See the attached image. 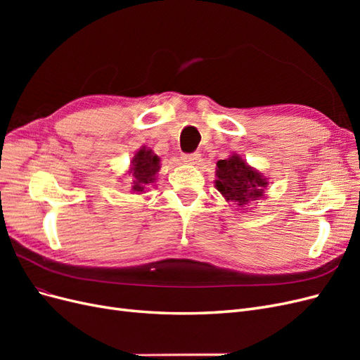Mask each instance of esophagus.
I'll use <instances>...</instances> for the list:
<instances>
[{
	"label": "esophagus",
	"mask_w": 360,
	"mask_h": 360,
	"mask_svg": "<svg viewBox=\"0 0 360 360\" xmlns=\"http://www.w3.org/2000/svg\"><path fill=\"white\" fill-rule=\"evenodd\" d=\"M183 160L189 163V165H198L201 162V155L200 153H191V155H183Z\"/></svg>",
	"instance_id": "1"
}]
</instances>
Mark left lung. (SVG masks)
Returning a JSON list of instances; mask_svg holds the SVG:
<instances>
[{
	"instance_id": "obj_1",
	"label": "left lung",
	"mask_w": 360,
	"mask_h": 360,
	"mask_svg": "<svg viewBox=\"0 0 360 360\" xmlns=\"http://www.w3.org/2000/svg\"><path fill=\"white\" fill-rule=\"evenodd\" d=\"M216 189L226 201H233L238 210H246L249 202L264 198L267 179L237 155L216 163Z\"/></svg>"
}]
</instances>
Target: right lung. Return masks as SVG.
I'll list each match as a JSON object with an SVG mask.
<instances>
[{
    "mask_svg": "<svg viewBox=\"0 0 360 360\" xmlns=\"http://www.w3.org/2000/svg\"><path fill=\"white\" fill-rule=\"evenodd\" d=\"M160 159L147 147L139 148L130 160L129 174L132 176V192L144 193L150 183H155L156 174L160 169Z\"/></svg>",
    "mask_w": 360,
    "mask_h": 360,
    "instance_id": "add662e5",
    "label": "right lung"
}]
</instances>
